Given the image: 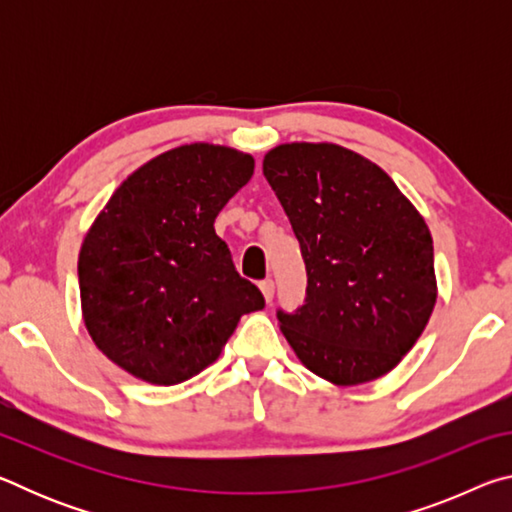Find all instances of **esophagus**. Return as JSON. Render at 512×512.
<instances>
[{"label":"esophagus","mask_w":512,"mask_h":512,"mask_svg":"<svg viewBox=\"0 0 512 512\" xmlns=\"http://www.w3.org/2000/svg\"><path fill=\"white\" fill-rule=\"evenodd\" d=\"M259 289H262L266 302L273 300V296H275V282L271 280V277H266V280L259 282Z\"/></svg>","instance_id":"esophagus-1"}]
</instances>
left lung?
<instances>
[{"instance_id":"8db88e82","label":"left lung","mask_w":512,"mask_h":512,"mask_svg":"<svg viewBox=\"0 0 512 512\" xmlns=\"http://www.w3.org/2000/svg\"><path fill=\"white\" fill-rule=\"evenodd\" d=\"M264 176L307 268L305 302L277 309L300 361L339 386L395 368L436 305L427 223L377 164L336 144H282Z\"/></svg>"}]
</instances>
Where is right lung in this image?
<instances>
[{
    "mask_svg": "<svg viewBox=\"0 0 512 512\" xmlns=\"http://www.w3.org/2000/svg\"><path fill=\"white\" fill-rule=\"evenodd\" d=\"M255 160L212 144L158 155L119 185L83 241L79 287L97 348L131 375L171 386L221 354L264 296L214 232Z\"/></svg>",
    "mask_w": 512,
    "mask_h": 512,
    "instance_id": "add662e5",
    "label": "right lung"
}]
</instances>
